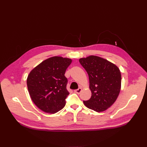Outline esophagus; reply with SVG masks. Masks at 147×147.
I'll return each instance as SVG.
<instances>
[{
  "label": "esophagus",
  "instance_id": "esophagus-1",
  "mask_svg": "<svg viewBox=\"0 0 147 147\" xmlns=\"http://www.w3.org/2000/svg\"><path fill=\"white\" fill-rule=\"evenodd\" d=\"M82 91V89L81 88H79L78 89H77V90H74V92L75 93H77V94H80V93L81 92V91Z\"/></svg>",
  "mask_w": 147,
  "mask_h": 147
}]
</instances>
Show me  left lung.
Returning a JSON list of instances; mask_svg holds the SVG:
<instances>
[{
  "instance_id": "obj_1",
  "label": "left lung",
  "mask_w": 147,
  "mask_h": 147,
  "mask_svg": "<svg viewBox=\"0 0 147 147\" xmlns=\"http://www.w3.org/2000/svg\"><path fill=\"white\" fill-rule=\"evenodd\" d=\"M90 80L91 97L83 103L88 109L103 112L112 105L121 90V75L117 65L96 56L79 59Z\"/></svg>"
}]
</instances>
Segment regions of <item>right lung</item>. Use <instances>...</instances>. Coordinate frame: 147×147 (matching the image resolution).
<instances>
[{"label":"right lung","instance_id":"1","mask_svg":"<svg viewBox=\"0 0 147 147\" xmlns=\"http://www.w3.org/2000/svg\"><path fill=\"white\" fill-rule=\"evenodd\" d=\"M71 63L69 58L52 57L35 67L29 74L27 86L30 96L43 112L55 113L64 107L69 94L66 88L68 80L64 74Z\"/></svg>","mask_w":147,"mask_h":147}]
</instances>
